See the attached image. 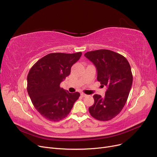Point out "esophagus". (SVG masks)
Listing matches in <instances>:
<instances>
[{"label":"esophagus","instance_id":"1","mask_svg":"<svg viewBox=\"0 0 157 157\" xmlns=\"http://www.w3.org/2000/svg\"><path fill=\"white\" fill-rule=\"evenodd\" d=\"M81 96H82V97H86V96H87V95L84 94V93H82V94H81Z\"/></svg>","mask_w":157,"mask_h":157}]
</instances>
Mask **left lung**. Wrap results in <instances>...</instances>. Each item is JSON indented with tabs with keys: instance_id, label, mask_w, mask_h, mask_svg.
<instances>
[{
	"instance_id": "8db88e82",
	"label": "left lung",
	"mask_w": 157,
	"mask_h": 157,
	"mask_svg": "<svg viewBox=\"0 0 157 157\" xmlns=\"http://www.w3.org/2000/svg\"><path fill=\"white\" fill-rule=\"evenodd\" d=\"M96 67L97 80L107 89L105 96L94 94L89 111L92 117L108 121L117 116L128 98L132 83L131 66L126 58L109 50L88 52L84 55Z\"/></svg>"
}]
</instances>
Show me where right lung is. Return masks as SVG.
I'll return each instance as SVG.
<instances>
[{
  "mask_svg": "<svg viewBox=\"0 0 157 157\" xmlns=\"http://www.w3.org/2000/svg\"><path fill=\"white\" fill-rule=\"evenodd\" d=\"M82 54L81 52L49 54L37 61L29 71L28 95L35 108L46 119L57 121L65 118L79 98V92L70 93L59 85Z\"/></svg>",
  "mask_w": 157,
  "mask_h": 157,
  "instance_id": "right-lung-1",
  "label": "right lung"
}]
</instances>
